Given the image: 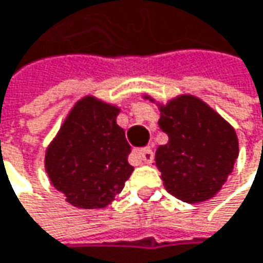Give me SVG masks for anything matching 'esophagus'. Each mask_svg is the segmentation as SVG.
Here are the masks:
<instances>
[{
  "instance_id": "esophagus-1",
  "label": "esophagus",
  "mask_w": 263,
  "mask_h": 263,
  "mask_svg": "<svg viewBox=\"0 0 263 263\" xmlns=\"http://www.w3.org/2000/svg\"><path fill=\"white\" fill-rule=\"evenodd\" d=\"M134 155L137 158H140L141 161H144L146 164H151L154 161V152L151 147H144V149H140V151H135Z\"/></svg>"
}]
</instances>
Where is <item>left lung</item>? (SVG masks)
Returning a JSON list of instances; mask_svg holds the SVG:
<instances>
[{
  "label": "left lung",
  "instance_id": "left-lung-1",
  "mask_svg": "<svg viewBox=\"0 0 263 263\" xmlns=\"http://www.w3.org/2000/svg\"><path fill=\"white\" fill-rule=\"evenodd\" d=\"M144 99L156 102L151 95ZM158 126L168 135L159 146L155 165L165 190L186 203L212 199L224 185L239 155L235 128L194 95H178L167 104L156 102Z\"/></svg>",
  "mask_w": 263,
  "mask_h": 263
}]
</instances>
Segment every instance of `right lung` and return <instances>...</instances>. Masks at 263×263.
Instances as JSON below:
<instances>
[{"label": "right lung", "mask_w": 263, "mask_h": 263, "mask_svg": "<svg viewBox=\"0 0 263 263\" xmlns=\"http://www.w3.org/2000/svg\"><path fill=\"white\" fill-rule=\"evenodd\" d=\"M119 112L117 105L87 95L70 108L46 147L48 178L75 208H107L134 172L131 146L116 122Z\"/></svg>", "instance_id": "obj_1"}]
</instances>
